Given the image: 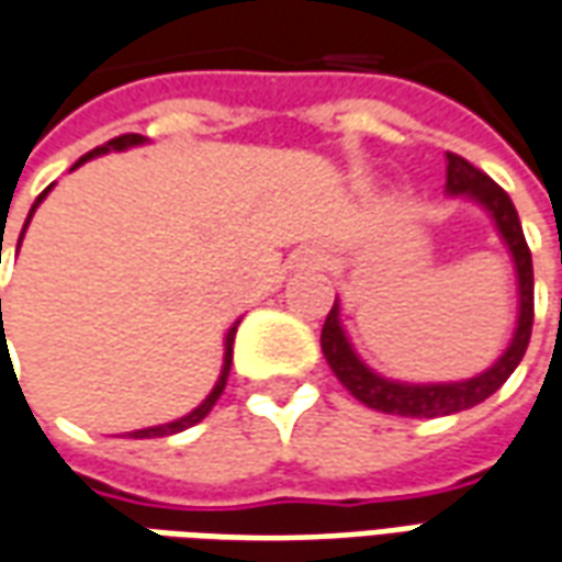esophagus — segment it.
I'll list each match as a JSON object with an SVG mask.
<instances>
[{"instance_id": "obj_1", "label": "esophagus", "mask_w": 562, "mask_h": 562, "mask_svg": "<svg viewBox=\"0 0 562 562\" xmlns=\"http://www.w3.org/2000/svg\"><path fill=\"white\" fill-rule=\"evenodd\" d=\"M313 261H316V265H323V261H326V258H323V255H319V251H313Z\"/></svg>"}]
</instances>
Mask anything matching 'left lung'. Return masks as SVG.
<instances>
[{"instance_id":"8db88e82","label":"left lung","mask_w":562,"mask_h":562,"mask_svg":"<svg viewBox=\"0 0 562 562\" xmlns=\"http://www.w3.org/2000/svg\"><path fill=\"white\" fill-rule=\"evenodd\" d=\"M446 193L458 196V200L476 202L492 217L502 243L510 251L514 273H517V326H514L505 353L492 362L486 372L461 378V381L412 384V381L381 375L353 350L345 323H341V301L335 297L329 316H326V326H323V338H319L323 357L329 362L335 378L369 409L403 415V418H437V415H456V412L473 409L505 384L510 372L520 366L522 353L529 347L532 316H536V282H532V255L526 246L514 202L490 175L473 169L468 159H461L456 153H446Z\"/></svg>"}]
</instances>
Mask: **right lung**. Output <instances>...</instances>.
I'll use <instances>...</instances> for the list:
<instances>
[{
	"label": "right lung",
	"instance_id": "1",
	"mask_svg": "<svg viewBox=\"0 0 562 562\" xmlns=\"http://www.w3.org/2000/svg\"><path fill=\"white\" fill-rule=\"evenodd\" d=\"M140 144H147V137L144 135H120V137H113V140H106L104 147H94L91 153H86L72 169H79L82 162H89V159H94V156H104V153L110 150H128V147H140ZM70 169V171H72ZM55 187V184H52ZM52 187H45L42 190L40 196H36V202H33V209H30V215H26V224H24V231H21V239H24V233L26 227H30V217H33V212L40 209V202L48 196V190ZM21 239H18V249H21ZM236 326H239V319L233 323L231 329H227V335H224V362H221V375H217L215 381V387H212V393L202 400L200 406L193 412H187V415H181V418H175V422H166V425H156V427H140V430H132L128 437H135V440H150V437H171V434H181V430H187V427H193V425H200L202 418L212 412V406L217 403V396L224 393V384H227V375H231V362H233V338H236ZM0 329H2V297H0ZM2 347H5V329H2Z\"/></svg>",
	"mask_w": 562,
	"mask_h": 562
}]
</instances>
